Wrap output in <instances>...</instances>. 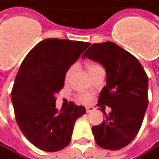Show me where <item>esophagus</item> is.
<instances>
[{
  "mask_svg": "<svg viewBox=\"0 0 159 159\" xmlns=\"http://www.w3.org/2000/svg\"><path fill=\"white\" fill-rule=\"evenodd\" d=\"M86 112L87 113H91V112H93V110H94V107H86Z\"/></svg>",
  "mask_w": 159,
  "mask_h": 159,
  "instance_id": "obj_1",
  "label": "esophagus"
}]
</instances>
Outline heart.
I'll return each mask as SVG.
<instances>
[{
	"mask_svg": "<svg viewBox=\"0 0 159 159\" xmlns=\"http://www.w3.org/2000/svg\"><path fill=\"white\" fill-rule=\"evenodd\" d=\"M99 66H99V65L96 64V63H93V62H88V63H86V68L87 70H88V72H89V74L93 72L94 69H96V68L99 67ZM74 69H75V66H71L67 70H66V75H65V79H66V81H68L69 78L71 77L73 72H74ZM77 99H78V100H79L80 102L88 103V102H90V101L92 100V96H91L89 93H81V94H79V95L77 96Z\"/></svg>",
	"mask_w": 159,
	"mask_h": 159,
	"instance_id": "heart-1",
	"label": "heart"
}]
</instances>
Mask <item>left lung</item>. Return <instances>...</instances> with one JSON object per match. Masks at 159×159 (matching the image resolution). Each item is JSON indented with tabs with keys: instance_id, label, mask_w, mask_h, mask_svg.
Wrapping results in <instances>:
<instances>
[{
	"instance_id": "left-lung-1",
	"label": "left lung",
	"mask_w": 159,
	"mask_h": 159,
	"mask_svg": "<svg viewBox=\"0 0 159 159\" xmlns=\"http://www.w3.org/2000/svg\"><path fill=\"white\" fill-rule=\"evenodd\" d=\"M83 57L100 62L107 74L98 106L111 107V112L93 126L95 141L105 149L125 148L142 126L148 104V75L133 54L111 42L93 43Z\"/></svg>"
}]
</instances>
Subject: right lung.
Instances as JSON below:
<instances>
[{
	"label": "right lung",
	"mask_w": 159,
	"mask_h": 159,
	"mask_svg": "<svg viewBox=\"0 0 159 159\" xmlns=\"http://www.w3.org/2000/svg\"><path fill=\"white\" fill-rule=\"evenodd\" d=\"M90 43L45 39L27 53L11 92L15 117L21 132L33 145L54 152L71 141L74 125L85 107L69 102L56 108V94L64 87L66 70Z\"/></svg>",
	"instance_id": "obj_1"
}]
</instances>
